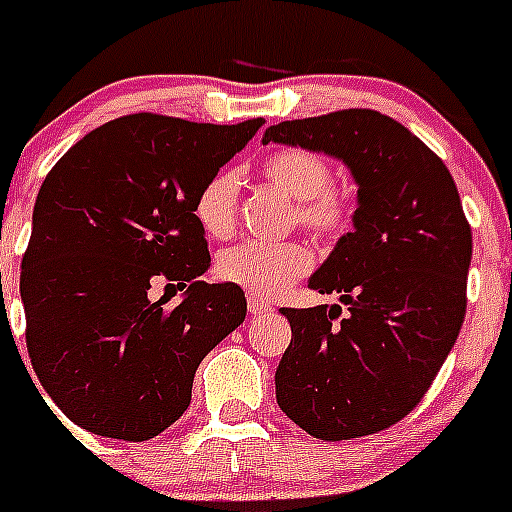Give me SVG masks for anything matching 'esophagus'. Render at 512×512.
<instances>
[{"mask_svg":"<svg viewBox=\"0 0 512 512\" xmlns=\"http://www.w3.org/2000/svg\"><path fill=\"white\" fill-rule=\"evenodd\" d=\"M269 310H271V305L264 300V297L248 295V312H251L253 318H256V315H266Z\"/></svg>","mask_w":512,"mask_h":512,"instance_id":"1","label":"esophagus"}]
</instances>
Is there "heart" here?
I'll return each instance as SVG.
<instances>
[{"instance_id": "1", "label": "heart", "mask_w": 512, "mask_h": 512, "mask_svg": "<svg viewBox=\"0 0 512 512\" xmlns=\"http://www.w3.org/2000/svg\"><path fill=\"white\" fill-rule=\"evenodd\" d=\"M266 182L295 202L297 223L312 235H336L351 223V202L330 184V166L318 153L284 148L271 153L261 166ZM241 179L233 169L217 171L194 200V217L210 238H228L235 228ZM312 253L297 241L241 243L220 253V279L248 289L251 295L277 297L295 279L305 277Z\"/></svg>"}]
</instances>
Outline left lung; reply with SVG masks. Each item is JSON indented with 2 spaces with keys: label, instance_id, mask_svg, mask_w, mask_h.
<instances>
[{
  "label": "left lung",
  "instance_id": "obj_1",
  "mask_svg": "<svg viewBox=\"0 0 512 512\" xmlns=\"http://www.w3.org/2000/svg\"><path fill=\"white\" fill-rule=\"evenodd\" d=\"M261 143L336 158L356 182L354 230L307 282L349 305L282 307L292 343L277 402L320 441L384 431L423 400L467 312L472 228L441 158L374 110L266 128Z\"/></svg>",
  "mask_w": 512,
  "mask_h": 512
}]
</instances>
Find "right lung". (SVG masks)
<instances>
[{"mask_svg":"<svg viewBox=\"0 0 512 512\" xmlns=\"http://www.w3.org/2000/svg\"><path fill=\"white\" fill-rule=\"evenodd\" d=\"M261 122L117 117L45 176L20 271L27 354L81 428L164 433L189 408L200 361L246 320L238 284L200 279L210 251L194 200ZM153 283L188 292L166 308L147 295Z\"/></svg>","mask_w":512,"mask_h":512,"instance_id":"right-lung-1","label":"right lung"}]
</instances>
